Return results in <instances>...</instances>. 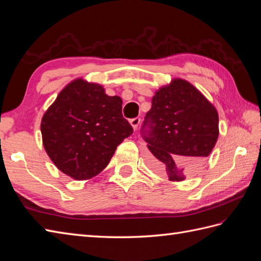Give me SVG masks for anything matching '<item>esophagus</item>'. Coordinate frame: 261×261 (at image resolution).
Instances as JSON below:
<instances>
[{"label":"esophagus","instance_id":"obj_1","mask_svg":"<svg viewBox=\"0 0 261 261\" xmlns=\"http://www.w3.org/2000/svg\"><path fill=\"white\" fill-rule=\"evenodd\" d=\"M140 123V118H135V119H131L130 120V124L134 127V130H137L138 125Z\"/></svg>","mask_w":261,"mask_h":261}]
</instances>
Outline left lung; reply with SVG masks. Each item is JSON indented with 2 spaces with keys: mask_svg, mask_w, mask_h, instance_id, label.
Listing matches in <instances>:
<instances>
[{
  "mask_svg": "<svg viewBox=\"0 0 261 261\" xmlns=\"http://www.w3.org/2000/svg\"><path fill=\"white\" fill-rule=\"evenodd\" d=\"M151 104L142 126L149 166L171 181L198 173L219 138L214 105L181 79L160 87Z\"/></svg>",
  "mask_w": 261,
  "mask_h": 261,
  "instance_id": "8db88e82",
  "label": "left lung"
}]
</instances>
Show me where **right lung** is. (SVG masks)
Returning <instances> with one entry per match:
<instances>
[{
    "mask_svg": "<svg viewBox=\"0 0 261 261\" xmlns=\"http://www.w3.org/2000/svg\"><path fill=\"white\" fill-rule=\"evenodd\" d=\"M42 143L55 166L76 180L98 175L120 143L134 132L122 99L102 85L76 79L66 85L41 119Z\"/></svg>",
    "mask_w": 261,
    "mask_h": 261,
    "instance_id": "1",
    "label": "right lung"
}]
</instances>
